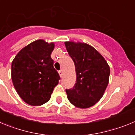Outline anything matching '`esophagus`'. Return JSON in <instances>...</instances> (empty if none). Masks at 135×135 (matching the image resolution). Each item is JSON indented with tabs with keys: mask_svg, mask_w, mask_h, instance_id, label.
Returning <instances> with one entry per match:
<instances>
[{
	"mask_svg": "<svg viewBox=\"0 0 135 135\" xmlns=\"http://www.w3.org/2000/svg\"><path fill=\"white\" fill-rule=\"evenodd\" d=\"M59 76H60L61 78L62 76H63V74H64V73H63V70H59Z\"/></svg>",
	"mask_w": 135,
	"mask_h": 135,
	"instance_id": "34e87169",
	"label": "esophagus"
}]
</instances>
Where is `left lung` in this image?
<instances>
[{
    "instance_id": "8db88e82",
    "label": "left lung",
    "mask_w": 135,
    "mask_h": 135,
    "mask_svg": "<svg viewBox=\"0 0 135 135\" xmlns=\"http://www.w3.org/2000/svg\"><path fill=\"white\" fill-rule=\"evenodd\" d=\"M67 51L74 62L76 81L66 89L68 99L78 108H89L103 97L109 83L110 68L94 47L86 43L65 42Z\"/></svg>"
}]
</instances>
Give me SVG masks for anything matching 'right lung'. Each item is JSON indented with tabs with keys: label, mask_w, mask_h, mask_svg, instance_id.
I'll list each match as a JSON object with an SVG mask.
<instances>
[{
	"label": "right lung",
	"mask_w": 135,
	"mask_h": 135,
	"mask_svg": "<svg viewBox=\"0 0 135 135\" xmlns=\"http://www.w3.org/2000/svg\"><path fill=\"white\" fill-rule=\"evenodd\" d=\"M54 42L37 40L23 47L12 61L11 78L17 93L33 106L50 99L60 76L53 67L51 54Z\"/></svg>",
	"instance_id": "add662e5"
}]
</instances>
